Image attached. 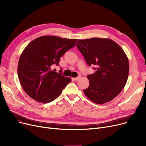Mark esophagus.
<instances>
[{
  "instance_id": "esophagus-1",
  "label": "esophagus",
  "mask_w": 146,
  "mask_h": 146,
  "mask_svg": "<svg viewBox=\"0 0 146 146\" xmlns=\"http://www.w3.org/2000/svg\"><path fill=\"white\" fill-rule=\"evenodd\" d=\"M80 78H81V76H80V75H79V76H78V77L74 78V80H76V81H77V80H79Z\"/></svg>"
}]
</instances>
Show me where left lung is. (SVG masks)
<instances>
[{
  "label": "left lung",
  "mask_w": 146,
  "mask_h": 146,
  "mask_svg": "<svg viewBox=\"0 0 146 146\" xmlns=\"http://www.w3.org/2000/svg\"><path fill=\"white\" fill-rule=\"evenodd\" d=\"M78 48L95 72L87 76L89 86L83 92L90 101L104 104L112 101L122 90L129 74L127 56L120 46L108 38L78 40Z\"/></svg>",
  "instance_id": "8db88e82"
}]
</instances>
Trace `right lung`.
I'll use <instances>...</instances> for the list:
<instances>
[{"instance_id": "right-lung-1", "label": "right lung", "mask_w": 146, "mask_h": 146, "mask_svg": "<svg viewBox=\"0 0 146 146\" xmlns=\"http://www.w3.org/2000/svg\"><path fill=\"white\" fill-rule=\"evenodd\" d=\"M77 39L41 36L31 42L22 51L18 65L21 85L32 99L46 104L58 98L72 79L54 71L60 58L76 44Z\"/></svg>"}]
</instances>
